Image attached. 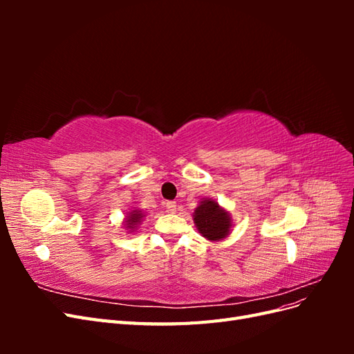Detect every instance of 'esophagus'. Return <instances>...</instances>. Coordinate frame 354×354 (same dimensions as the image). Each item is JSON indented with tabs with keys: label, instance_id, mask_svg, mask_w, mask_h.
Here are the masks:
<instances>
[{
	"label": "esophagus",
	"instance_id": "esophagus-1",
	"mask_svg": "<svg viewBox=\"0 0 354 354\" xmlns=\"http://www.w3.org/2000/svg\"><path fill=\"white\" fill-rule=\"evenodd\" d=\"M165 205H167V209H168L169 212H176V211H177V203H176V202H173V201L167 202Z\"/></svg>",
	"mask_w": 354,
	"mask_h": 354
}]
</instances>
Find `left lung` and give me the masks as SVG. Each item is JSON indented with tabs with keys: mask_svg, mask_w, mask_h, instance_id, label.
Listing matches in <instances>:
<instances>
[{
	"mask_svg": "<svg viewBox=\"0 0 354 354\" xmlns=\"http://www.w3.org/2000/svg\"><path fill=\"white\" fill-rule=\"evenodd\" d=\"M194 221L198 232L211 242L227 238L233 226L230 212L211 198H203L199 202L194 212Z\"/></svg>",
	"mask_w": 354,
	"mask_h": 354,
	"instance_id": "8db88e82",
	"label": "left lung"
}]
</instances>
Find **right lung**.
I'll list each match as a JSON object with an SVG mask.
<instances>
[{
    "instance_id": "add662e5",
    "label": "right lung",
    "mask_w": 354,
    "mask_h": 354,
    "mask_svg": "<svg viewBox=\"0 0 354 354\" xmlns=\"http://www.w3.org/2000/svg\"><path fill=\"white\" fill-rule=\"evenodd\" d=\"M143 217H145V212L142 209H138V208L131 209L130 212L127 214V217L124 220V229L128 233L136 232V229L138 227V224L143 221Z\"/></svg>"
}]
</instances>
